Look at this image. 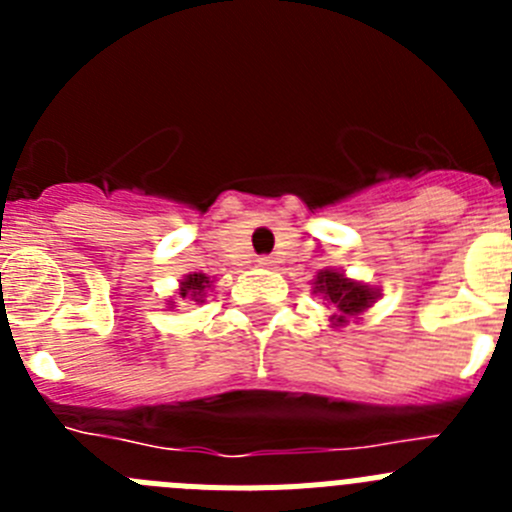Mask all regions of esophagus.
<instances>
[{
	"instance_id": "34e87169",
	"label": "esophagus",
	"mask_w": 512,
	"mask_h": 512,
	"mask_svg": "<svg viewBox=\"0 0 512 512\" xmlns=\"http://www.w3.org/2000/svg\"><path fill=\"white\" fill-rule=\"evenodd\" d=\"M256 264L264 266V269H269V266H274L277 261H274V256H259V259H256Z\"/></svg>"
}]
</instances>
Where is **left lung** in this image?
Returning <instances> with one entry per match:
<instances>
[{"label":"left lung","instance_id":"left-lung-1","mask_svg":"<svg viewBox=\"0 0 512 512\" xmlns=\"http://www.w3.org/2000/svg\"><path fill=\"white\" fill-rule=\"evenodd\" d=\"M315 292L325 295V300H330L336 305V315H333V323L346 325L351 315L366 310L372 305L377 292L369 289L366 284L351 282L343 274L333 269H323L318 274V282H315Z\"/></svg>","mask_w":512,"mask_h":512}]
</instances>
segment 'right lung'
Segmentation results:
<instances>
[{"label":"right lung","mask_w":512,"mask_h":512,"mask_svg":"<svg viewBox=\"0 0 512 512\" xmlns=\"http://www.w3.org/2000/svg\"><path fill=\"white\" fill-rule=\"evenodd\" d=\"M210 287V279L205 277V274H189L187 279L182 282V292L179 295L182 297H192V300L202 302V295H205V289Z\"/></svg>","instance_id":"add662e5"}]
</instances>
